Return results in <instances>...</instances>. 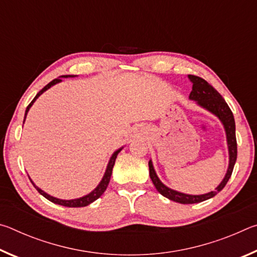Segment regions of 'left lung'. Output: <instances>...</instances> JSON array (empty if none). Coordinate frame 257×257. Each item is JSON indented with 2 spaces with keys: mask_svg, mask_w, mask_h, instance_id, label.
Instances as JSON below:
<instances>
[{
  "mask_svg": "<svg viewBox=\"0 0 257 257\" xmlns=\"http://www.w3.org/2000/svg\"><path fill=\"white\" fill-rule=\"evenodd\" d=\"M189 79L193 82V90H191L189 94V98L196 101L199 105L205 107L212 113H214L216 116H219V119L222 121L224 125L225 133H227V141H228V147H229V168L227 171V175H225L224 179L222 182L217 186L214 191H211L208 194L204 195H187L179 193V191L172 190L168 188L167 186H164L162 182L156 176L154 171L153 164H152V161L149 162L150 167V177L155 188L158 189L161 195H163L164 197L171 199L173 202L181 203V204H194V203H199L203 201H206L208 198L214 197L215 195L219 193V191L224 188V186L227 185L229 181L230 177L232 175L234 163H236L237 160V139H236V124H234V119L233 114L228 104L225 103L223 97L221 96L220 93L212 87L206 80H204L203 78L194 75H189Z\"/></svg>",
  "mask_w": 257,
  "mask_h": 257,
  "instance_id": "left-lung-1",
  "label": "left lung"
}]
</instances>
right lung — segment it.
Returning <instances> with one entry per match:
<instances>
[{
	"label": "right lung",
	"mask_w": 257,
	"mask_h": 257,
	"mask_svg": "<svg viewBox=\"0 0 257 257\" xmlns=\"http://www.w3.org/2000/svg\"><path fill=\"white\" fill-rule=\"evenodd\" d=\"M61 77L68 78V77H75V76H72V75H66V76H61ZM60 81H61L60 78H56V79H54V80H52L51 82H49V84H47V85L44 87V88H43L42 90H40V92L37 93L36 96H35V98L33 99L32 102H30V104H29V105L27 106V108H26L25 119H26V115H27V112L29 111L30 106L33 105V103H34L35 101H36V98H37L38 96H40L41 94L44 93L46 89H49L51 86H53V85H55V84H58V82H60ZM120 151H121V149H120V150H118L116 152H114V153H113V155L111 156L110 162H108V164H107V168H106L105 175H104L102 181L99 182V185L96 187V188H95V189L92 191V193L88 194V195H86V196H84V197H80V198H77V199H70V201H64V199H59V198L52 197V196H50V195H47V194L45 193V191H43L42 189L38 188V187L35 186V185H34V182H33L32 180H30V181H32V184L34 185L35 188L37 189L38 193H40L41 195H43V196H44L46 199H49V201H51L52 203L59 204V205L67 206V207H82V206H87V205H88V204L93 203L94 201H96L97 198L101 197V196H102V194L104 193V191H105L106 187H107V185H108V182H110V178H111V175H112V169H113V165H114L115 159H116V155L119 154V152H120Z\"/></svg>",
	"instance_id": "1"
}]
</instances>
